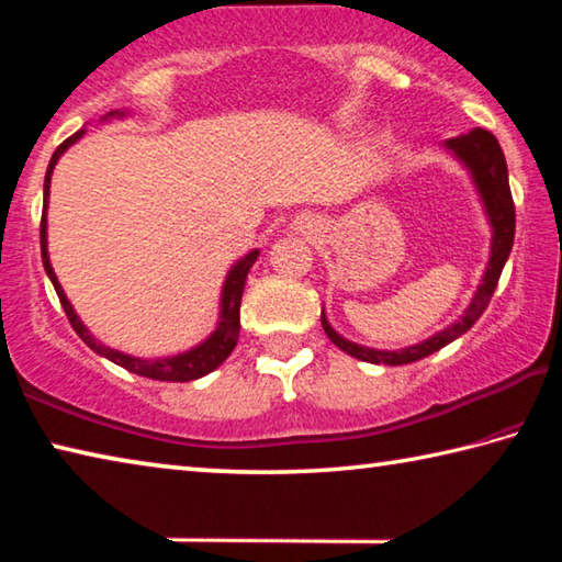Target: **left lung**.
I'll use <instances>...</instances> for the list:
<instances>
[{
    "label": "left lung",
    "mask_w": 562,
    "mask_h": 562,
    "mask_svg": "<svg viewBox=\"0 0 562 562\" xmlns=\"http://www.w3.org/2000/svg\"><path fill=\"white\" fill-rule=\"evenodd\" d=\"M446 148H449L465 168H469L473 183H475V188H479L483 207H486V215H488V223L493 231L491 258L486 265V272H483L479 290H475L471 304L465 307L463 317L459 322H453L451 327L436 331L434 337L424 339L422 345L404 347L396 351L369 349V347L355 345V341H349L341 335H337V331L331 329V325L327 322L325 312H322V327H325L327 337L335 341L341 351H347L349 357L361 359V361H372V364H389V367L412 364V361L429 357V355H434V351H439L441 347L451 345L453 339H459L463 331H469L475 325V319L486 312L493 292H496L503 265H506V260H508L513 237H516V205H513V195H510V186H508L506 158H503V150L498 146L496 136H493L491 131H483V128H473L471 133H463V136L449 138L446 140Z\"/></svg>",
    "instance_id": "obj_1"
}]
</instances>
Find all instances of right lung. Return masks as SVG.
<instances>
[{
    "instance_id": "obj_1",
    "label": "right lung",
    "mask_w": 562,
    "mask_h": 562,
    "mask_svg": "<svg viewBox=\"0 0 562 562\" xmlns=\"http://www.w3.org/2000/svg\"><path fill=\"white\" fill-rule=\"evenodd\" d=\"M109 116H126L123 111H111ZM103 116V119H109ZM83 133L87 131H76L74 136H69L64 140V144L54 150V156L49 160V168H46V178H44V211H42V262H44V270L49 274V280L54 284L56 294H59V302L66 312V317H69L71 327L76 335H79L87 345L97 351V355L111 359L113 364H119L123 369H128V372L138 374V376H148V379H158V382H193V379H201L205 374H211L213 369H217L223 364V361L231 357V351L237 345V335H240V302H243V290H245V280H247V272L258 260L260 250H252L247 252L243 260H237L231 272H227L225 284H223V297H221V322H217V327L211 337L201 345L183 351V355H173V357H164V359H140V357H131V355H123L119 349H111L106 345H101L91 337V331L83 327V322L76 315L71 302L66 300V294L61 290L59 280H56L54 268L49 262V250H46V205H49V186H52V173H54V166L56 160L64 156V150L69 148L71 144H76Z\"/></svg>"
}]
</instances>
